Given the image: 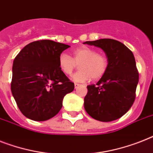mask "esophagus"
Listing matches in <instances>:
<instances>
[{"instance_id": "1", "label": "esophagus", "mask_w": 153, "mask_h": 153, "mask_svg": "<svg viewBox=\"0 0 153 153\" xmlns=\"http://www.w3.org/2000/svg\"><path fill=\"white\" fill-rule=\"evenodd\" d=\"M79 85H80V84H79V83H74V88H75V89H77V88L79 87Z\"/></svg>"}]
</instances>
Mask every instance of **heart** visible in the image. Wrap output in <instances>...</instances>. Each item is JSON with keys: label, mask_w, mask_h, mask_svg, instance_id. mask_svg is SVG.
I'll return each mask as SVG.
<instances>
[{"label": "heart", "mask_w": 153, "mask_h": 153, "mask_svg": "<svg viewBox=\"0 0 153 153\" xmlns=\"http://www.w3.org/2000/svg\"><path fill=\"white\" fill-rule=\"evenodd\" d=\"M58 65L66 75H71L79 65L80 71L73 76V79L76 82H86L91 79L97 81L106 73L108 59L105 54L97 53L94 48L82 46L74 49L72 56L61 53L58 58Z\"/></svg>", "instance_id": "obj_1"}]
</instances>
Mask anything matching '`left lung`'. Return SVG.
Segmentation results:
<instances>
[{
  "label": "left lung",
  "mask_w": 153,
  "mask_h": 153,
  "mask_svg": "<svg viewBox=\"0 0 153 153\" xmlns=\"http://www.w3.org/2000/svg\"><path fill=\"white\" fill-rule=\"evenodd\" d=\"M84 44L100 47L108 59V68L96 85H89L84 108L92 118L102 122L118 120L131 108L139 74L131 51L119 41L104 38Z\"/></svg>",
  "instance_id": "8db88e82"
}]
</instances>
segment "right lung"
I'll return each instance as SVG.
<instances>
[{"mask_svg":"<svg viewBox=\"0 0 153 153\" xmlns=\"http://www.w3.org/2000/svg\"><path fill=\"white\" fill-rule=\"evenodd\" d=\"M69 45L51 40L27 45L16 56L12 66L11 90L23 115L34 121H45L61 109L74 82L62 72L58 58Z\"/></svg>","mask_w":153,"mask_h":153,"instance_id":"add662e5","label":"right lung"}]
</instances>
